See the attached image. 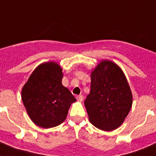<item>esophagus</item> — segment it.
Returning a JSON list of instances; mask_svg holds the SVG:
<instances>
[{
	"label": "esophagus",
	"mask_w": 156,
	"mask_h": 156,
	"mask_svg": "<svg viewBox=\"0 0 156 156\" xmlns=\"http://www.w3.org/2000/svg\"><path fill=\"white\" fill-rule=\"evenodd\" d=\"M76 99L78 101H83V95H78V96H76Z\"/></svg>",
	"instance_id": "obj_1"
}]
</instances>
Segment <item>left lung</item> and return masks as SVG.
<instances>
[{"label": "left lung", "instance_id": "obj_1", "mask_svg": "<svg viewBox=\"0 0 156 156\" xmlns=\"http://www.w3.org/2000/svg\"><path fill=\"white\" fill-rule=\"evenodd\" d=\"M90 94L84 101L89 120L105 131L119 127L131 108L133 96L122 70L102 60L90 73Z\"/></svg>", "mask_w": 156, "mask_h": 156}]
</instances>
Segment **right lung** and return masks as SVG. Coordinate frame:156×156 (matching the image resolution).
Listing matches in <instances>:
<instances>
[{
    "label": "right lung",
    "instance_id": "right-lung-1",
    "mask_svg": "<svg viewBox=\"0 0 156 156\" xmlns=\"http://www.w3.org/2000/svg\"><path fill=\"white\" fill-rule=\"evenodd\" d=\"M62 69L55 62L38 66L22 89V100L31 120L42 128L58 126L76 98L62 83Z\"/></svg>",
    "mask_w": 156,
    "mask_h": 156
}]
</instances>
